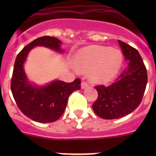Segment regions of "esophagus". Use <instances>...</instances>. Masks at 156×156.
<instances>
[{
	"mask_svg": "<svg viewBox=\"0 0 156 156\" xmlns=\"http://www.w3.org/2000/svg\"><path fill=\"white\" fill-rule=\"evenodd\" d=\"M88 87H89V84L87 82H85V81H82L81 82V88L82 89H84V88Z\"/></svg>",
	"mask_w": 156,
	"mask_h": 156,
	"instance_id": "esophagus-1",
	"label": "esophagus"
}]
</instances>
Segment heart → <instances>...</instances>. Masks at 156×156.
<instances>
[{
    "label": "heart",
    "mask_w": 156,
    "mask_h": 156,
    "mask_svg": "<svg viewBox=\"0 0 156 156\" xmlns=\"http://www.w3.org/2000/svg\"><path fill=\"white\" fill-rule=\"evenodd\" d=\"M122 63V55L115 48L92 45L82 48L74 58L76 69L80 73L89 71L94 82L106 83L116 76Z\"/></svg>",
    "instance_id": "heart-1"
}]
</instances>
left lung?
<instances>
[{
    "instance_id": "1",
    "label": "left lung",
    "mask_w": 156,
    "mask_h": 156,
    "mask_svg": "<svg viewBox=\"0 0 156 156\" xmlns=\"http://www.w3.org/2000/svg\"><path fill=\"white\" fill-rule=\"evenodd\" d=\"M118 42L127 67L111 85L95 87L98 97L93 110L105 119H118L134 111L141 102L148 82L147 70L138 51L126 43Z\"/></svg>"
}]
</instances>
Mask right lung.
Instances as JSON below:
<instances>
[{
    "label": "right lung",
    "instance_id": "add662e5",
    "mask_svg": "<svg viewBox=\"0 0 156 156\" xmlns=\"http://www.w3.org/2000/svg\"><path fill=\"white\" fill-rule=\"evenodd\" d=\"M61 41L54 37H39L25 47L17 55L12 73L11 90L19 109L30 119L38 122L58 120L66 109L69 95L80 89V80L66 83L54 80L44 86H37L29 81L24 63L29 52L37 46L45 47L62 53Z\"/></svg>",
    "mask_w": 156,
    "mask_h": 156
}]
</instances>
